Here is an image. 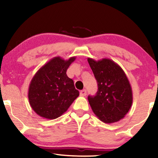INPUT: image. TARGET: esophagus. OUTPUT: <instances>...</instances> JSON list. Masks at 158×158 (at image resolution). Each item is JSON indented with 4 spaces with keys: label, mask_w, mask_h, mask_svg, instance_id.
Wrapping results in <instances>:
<instances>
[{
    "label": "esophagus",
    "mask_w": 158,
    "mask_h": 158,
    "mask_svg": "<svg viewBox=\"0 0 158 158\" xmlns=\"http://www.w3.org/2000/svg\"><path fill=\"white\" fill-rule=\"evenodd\" d=\"M86 95V90H82L80 91V96H85Z\"/></svg>",
    "instance_id": "1"
}]
</instances>
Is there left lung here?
I'll return each mask as SVG.
<instances>
[{
  "label": "left lung",
  "mask_w": 158,
  "mask_h": 158,
  "mask_svg": "<svg viewBox=\"0 0 158 158\" xmlns=\"http://www.w3.org/2000/svg\"><path fill=\"white\" fill-rule=\"evenodd\" d=\"M98 82L95 96H89L91 109L105 123L123 118L132 104V90L126 74L117 63L109 58L95 60L88 58Z\"/></svg>",
  "instance_id": "obj_1"
}]
</instances>
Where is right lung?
Segmentation results:
<instances>
[{
  "label": "right lung",
  "instance_id": "add662e5",
  "mask_svg": "<svg viewBox=\"0 0 158 158\" xmlns=\"http://www.w3.org/2000/svg\"><path fill=\"white\" fill-rule=\"evenodd\" d=\"M76 57L64 60L54 57L39 69L32 79L28 97L31 108L40 116L55 119L68 110L79 92L67 76V69Z\"/></svg>",
  "mask_w": 158,
  "mask_h": 158
}]
</instances>
